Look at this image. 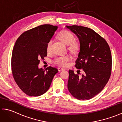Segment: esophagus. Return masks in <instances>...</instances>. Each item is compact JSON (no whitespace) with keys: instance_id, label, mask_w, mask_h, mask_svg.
Wrapping results in <instances>:
<instances>
[{"instance_id":"obj_1","label":"esophagus","mask_w":122,"mask_h":122,"mask_svg":"<svg viewBox=\"0 0 122 122\" xmlns=\"http://www.w3.org/2000/svg\"><path fill=\"white\" fill-rule=\"evenodd\" d=\"M59 71H63V70H64V69L63 68H58Z\"/></svg>"}]
</instances>
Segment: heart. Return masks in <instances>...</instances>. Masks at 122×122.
Instances as JSON below:
<instances>
[{
  "label": "heart",
  "mask_w": 122,
  "mask_h": 122,
  "mask_svg": "<svg viewBox=\"0 0 122 122\" xmlns=\"http://www.w3.org/2000/svg\"><path fill=\"white\" fill-rule=\"evenodd\" d=\"M58 38L62 42L64 45L69 46V50L72 52L76 51L78 50L79 45L76 41H74V36L72 33L68 31V30H63L59 33L58 36ZM52 43V41L50 40L46 45V50L48 52L50 51L51 46ZM70 60L69 56H62L56 58L54 60V62L60 66H66L67 62Z\"/></svg>",
  "instance_id": "b5f03b06"
}]
</instances>
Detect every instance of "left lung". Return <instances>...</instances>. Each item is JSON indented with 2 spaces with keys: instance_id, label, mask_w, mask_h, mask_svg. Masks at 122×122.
Segmentation results:
<instances>
[{
  "instance_id": "8db88e82",
  "label": "left lung",
  "mask_w": 122,
  "mask_h": 122,
  "mask_svg": "<svg viewBox=\"0 0 122 122\" xmlns=\"http://www.w3.org/2000/svg\"><path fill=\"white\" fill-rule=\"evenodd\" d=\"M66 28L79 40L76 67L84 72L80 78L69 70L68 90L77 100L91 99L103 89L110 77L112 63L110 48L105 40L90 28L76 25Z\"/></svg>"
}]
</instances>
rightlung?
<instances>
[{
  "label": "right lung",
  "instance_id": "1",
  "mask_svg": "<svg viewBox=\"0 0 122 122\" xmlns=\"http://www.w3.org/2000/svg\"><path fill=\"white\" fill-rule=\"evenodd\" d=\"M58 29L57 26L43 25L23 33L12 50L11 70L18 86L30 97H38L49 90L55 74L56 68H39L40 59L47 55L46 45Z\"/></svg>",
  "mask_w": 122,
  "mask_h": 122
}]
</instances>
